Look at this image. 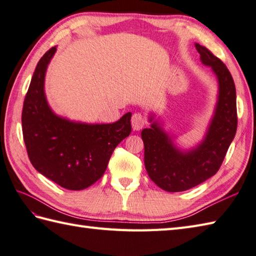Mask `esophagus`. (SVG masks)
Instances as JSON below:
<instances>
[{
  "mask_svg": "<svg viewBox=\"0 0 256 256\" xmlns=\"http://www.w3.org/2000/svg\"><path fill=\"white\" fill-rule=\"evenodd\" d=\"M131 123L134 131H140V130H142L145 126L146 120L140 113H135L133 114Z\"/></svg>",
  "mask_w": 256,
  "mask_h": 256,
  "instance_id": "1",
  "label": "esophagus"
}]
</instances>
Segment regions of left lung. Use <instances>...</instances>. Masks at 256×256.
<instances>
[{"instance_id": "8db88e82", "label": "left lung", "mask_w": 256, "mask_h": 256, "mask_svg": "<svg viewBox=\"0 0 256 256\" xmlns=\"http://www.w3.org/2000/svg\"><path fill=\"white\" fill-rule=\"evenodd\" d=\"M194 46L201 62L216 74L219 88L214 116L204 140L196 148L182 150L154 120V114L150 116V128L140 133L146 172L157 186L170 192H184L216 175L238 126L236 92L229 69L206 47Z\"/></svg>"}]
</instances>
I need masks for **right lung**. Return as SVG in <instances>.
<instances>
[{"label":"right lung","instance_id":"right-lung-1","mask_svg":"<svg viewBox=\"0 0 256 256\" xmlns=\"http://www.w3.org/2000/svg\"><path fill=\"white\" fill-rule=\"evenodd\" d=\"M50 48L38 62L27 91L22 128L32 165L62 188L82 190L102 177L114 148L132 131V113L108 124L74 122L54 113L45 94Z\"/></svg>","mask_w":256,"mask_h":256}]
</instances>
